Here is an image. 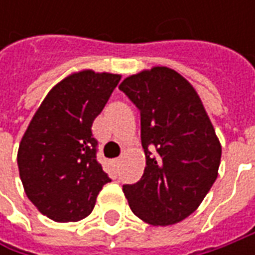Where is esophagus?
<instances>
[{"label": "esophagus", "mask_w": 255, "mask_h": 255, "mask_svg": "<svg viewBox=\"0 0 255 255\" xmlns=\"http://www.w3.org/2000/svg\"><path fill=\"white\" fill-rule=\"evenodd\" d=\"M115 164L119 166V164H121V159H116V160H115Z\"/></svg>", "instance_id": "obj_1"}]
</instances>
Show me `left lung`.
Returning a JSON list of instances; mask_svg holds the SVG:
<instances>
[{"instance_id":"left-lung-1","label":"left lung","mask_w":255,"mask_h":255,"mask_svg":"<svg viewBox=\"0 0 255 255\" xmlns=\"http://www.w3.org/2000/svg\"><path fill=\"white\" fill-rule=\"evenodd\" d=\"M119 89L140 111L146 154L142 179L125 184L123 193L144 223L176 224L197 210L217 179L220 140L199 93L174 69H144Z\"/></svg>"}]
</instances>
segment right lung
I'll return each instance as SVG.
<instances>
[{
	"mask_svg": "<svg viewBox=\"0 0 255 255\" xmlns=\"http://www.w3.org/2000/svg\"><path fill=\"white\" fill-rule=\"evenodd\" d=\"M121 75L84 69L68 75L45 96L21 139L16 162L25 194L58 223L92 213L111 179L96 160L92 123Z\"/></svg>",
	"mask_w": 255,
	"mask_h": 255,
	"instance_id": "add662e5",
	"label": "right lung"
}]
</instances>
